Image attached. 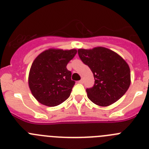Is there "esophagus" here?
Listing matches in <instances>:
<instances>
[{
    "label": "esophagus",
    "instance_id": "esophagus-1",
    "mask_svg": "<svg viewBox=\"0 0 149 149\" xmlns=\"http://www.w3.org/2000/svg\"><path fill=\"white\" fill-rule=\"evenodd\" d=\"M83 79H81V80H80V81H79V83H80V84H82L83 83Z\"/></svg>",
    "mask_w": 149,
    "mask_h": 149
}]
</instances>
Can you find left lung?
I'll use <instances>...</instances> for the list:
<instances>
[{"instance_id": "obj_1", "label": "left lung", "mask_w": 149, "mask_h": 149, "mask_svg": "<svg viewBox=\"0 0 149 149\" xmlns=\"http://www.w3.org/2000/svg\"><path fill=\"white\" fill-rule=\"evenodd\" d=\"M78 54L93 73L95 84L86 90L92 102L107 107L126 93L131 83L130 68L120 55L104 47L81 48Z\"/></svg>"}]
</instances>
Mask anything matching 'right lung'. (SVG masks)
I'll return each instance as SVG.
<instances>
[{
	"mask_svg": "<svg viewBox=\"0 0 149 149\" xmlns=\"http://www.w3.org/2000/svg\"><path fill=\"white\" fill-rule=\"evenodd\" d=\"M76 53V49L50 48L34 59L29 71V86L40 104L55 107L69 98L75 81L66 66Z\"/></svg>",
	"mask_w": 149,
	"mask_h": 149,
	"instance_id": "right-lung-1",
	"label": "right lung"
}]
</instances>
